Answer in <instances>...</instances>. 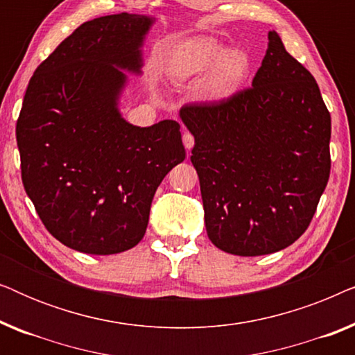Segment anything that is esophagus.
I'll return each instance as SVG.
<instances>
[{"instance_id": "1", "label": "esophagus", "mask_w": 355, "mask_h": 355, "mask_svg": "<svg viewBox=\"0 0 355 355\" xmlns=\"http://www.w3.org/2000/svg\"><path fill=\"white\" fill-rule=\"evenodd\" d=\"M182 142H184V145H186L187 150H191L193 147V144H196V139H193V135L191 132H184Z\"/></svg>"}]
</instances>
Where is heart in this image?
<instances>
[{"label": "heart", "instance_id": "1", "mask_svg": "<svg viewBox=\"0 0 355 355\" xmlns=\"http://www.w3.org/2000/svg\"><path fill=\"white\" fill-rule=\"evenodd\" d=\"M171 72L178 80L208 76V92L226 96L245 80L250 69L249 56L241 50H226L215 38H192L178 48L171 58Z\"/></svg>", "mask_w": 355, "mask_h": 355}]
</instances>
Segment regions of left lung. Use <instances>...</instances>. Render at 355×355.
<instances>
[{"label": "left lung", "mask_w": 355, "mask_h": 355, "mask_svg": "<svg viewBox=\"0 0 355 355\" xmlns=\"http://www.w3.org/2000/svg\"><path fill=\"white\" fill-rule=\"evenodd\" d=\"M181 119L196 145L210 241L227 254L278 252L304 234L328 184L331 116L317 80L268 32L252 87Z\"/></svg>", "instance_id": "left-lung-1"}]
</instances>
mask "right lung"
Masks as SVG:
<instances>
[{
  "instance_id": "add662e5",
  "label": "right lung",
  "mask_w": 355,
  "mask_h": 355,
  "mask_svg": "<svg viewBox=\"0 0 355 355\" xmlns=\"http://www.w3.org/2000/svg\"><path fill=\"white\" fill-rule=\"evenodd\" d=\"M153 19L113 14L84 22L37 67L16 139L27 196L48 232L92 255L132 249L145 234L163 178L184 162L181 125L137 128L116 103L139 72Z\"/></svg>"
}]
</instances>
